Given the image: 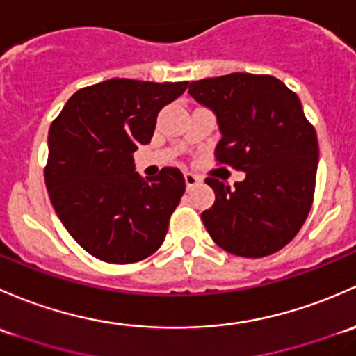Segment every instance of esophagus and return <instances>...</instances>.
Wrapping results in <instances>:
<instances>
[{
  "instance_id": "34e87169",
  "label": "esophagus",
  "mask_w": 356,
  "mask_h": 356,
  "mask_svg": "<svg viewBox=\"0 0 356 356\" xmlns=\"http://www.w3.org/2000/svg\"><path fill=\"white\" fill-rule=\"evenodd\" d=\"M185 183H186V188H193L197 183H200V178L195 177L193 173H185Z\"/></svg>"
}]
</instances>
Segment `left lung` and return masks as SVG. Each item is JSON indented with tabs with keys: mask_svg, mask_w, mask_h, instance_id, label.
I'll return each instance as SVG.
<instances>
[{
	"mask_svg": "<svg viewBox=\"0 0 356 356\" xmlns=\"http://www.w3.org/2000/svg\"><path fill=\"white\" fill-rule=\"evenodd\" d=\"M188 94L216 113L218 164L247 175L234 186L205 178L216 193L202 212L205 229L240 257L281 250L309 216L317 177V134L298 96L276 76L240 72L195 80Z\"/></svg>",
	"mask_w": 356,
	"mask_h": 356,
	"instance_id": "obj_1",
	"label": "left lung"
}]
</instances>
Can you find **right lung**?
<instances>
[{
    "mask_svg": "<svg viewBox=\"0 0 356 356\" xmlns=\"http://www.w3.org/2000/svg\"><path fill=\"white\" fill-rule=\"evenodd\" d=\"M188 82L111 79L76 90L49 127L44 168L51 204L73 240L109 264H131L163 245L185 193L178 168L154 178L134 170L161 109Z\"/></svg>",
    "mask_w": 356,
    "mask_h": 356,
    "instance_id": "1",
    "label": "right lung"
}]
</instances>
